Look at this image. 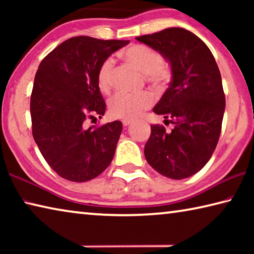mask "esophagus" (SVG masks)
Masks as SVG:
<instances>
[{
  "instance_id": "1",
  "label": "esophagus",
  "mask_w": 254,
  "mask_h": 254,
  "mask_svg": "<svg viewBox=\"0 0 254 254\" xmlns=\"http://www.w3.org/2000/svg\"><path fill=\"white\" fill-rule=\"evenodd\" d=\"M122 123H123V127H128V126H130V124L132 123V120L126 119V120H123Z\"/></svg>"
}]
</instances>
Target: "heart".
<instances>
[{"instance_id":"b5f03b06","label":"heart","mask_w":254,"mask_h":254,"mask_svg":"<svg viewBox=\"0 0 254 254\" xmlns=\"http://www.w3.org/2000/svg\"><path fill=\"white\" fill-rule=\"evenodd\" d=\"M122 57L132 66L147 74L148 79L154 85H165L170 79V68L163 62L161 55L143 45H131L122 50ZM114 63L106 58L101 63L96 72L97 87L103 94L110 92L113 78ZM151 93L139 94L120 92L109 102V112L115 119H135L153 104Z\"/></svg>"}]
</instances>
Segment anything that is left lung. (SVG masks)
I'll use <instances>...</instances> for the list:
<instances>
[{
  "label": "left lung",
  "mask_w": 254,
  "mask_h": 254,
  "mask_svg": "<svg viewBox=\"0 0 254 254\" xmlns=\"http://www.w3.org/2000/svg\"><path fill=\"white\" fill-rule=\"evenodd\" d=\"M170 64L171 81L153 112L174 124L151 126L144 147L149 165L171 179H184L203 168L220 139L225 95L221 72L207 46L188 30L169 28L136 37Z\"/></svg>",
  "instance_id": "obj_1"
}]
</instances>
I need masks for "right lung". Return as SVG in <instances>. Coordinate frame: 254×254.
Returning <instances> with one entry per match:
<instances>
[{"mask_svg":"<svg viewBox=\"0 0 254 254\" xmlns=\"http://www.w3.org/2000/svg\"><path fill=\"white\" fill-rule=\"evenodd\" d=\"M128 40L70 38L42 59L30 101L32 134L42 157L60 177L75 183L101 175L114 157L121 121L88 127L104 115L96 84L103 60Z\"/></svg>","mask_w":254,"mask_h":254,"instance_id":"1","label":"right lung"}]
</instances>
